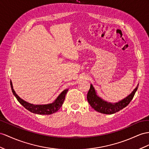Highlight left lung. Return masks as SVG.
<instances>
[{
    "label": "left lung",
    "instance_id": "left-lung-1",
    "mask_svg": "<svg viewBox=\"0 0 149 149\" xmlns=\"http://www.w3.org/2000/svg\"><path fill=\"white\" fill-rule=\"evenodd\" d=\"M138 87L139 85L136 86V88L133 90V92L128 96L123 99V100L113 104L111 102H108L102 100L101 98L98 97L93 85L91 84L90 89L87 96V101H88L91 107L94 110H96V111L103 114H111L118 112L128 105L130 101L133 100V96H134L136 91L138 89Z\"/></svg>",
    "mask_w": 149,
    "mask_h": 149
}]
</instances>
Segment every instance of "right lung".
Masks as SVG:
<instances>
[{
  "instance_id": "right-lung-1",
  "label": "right lung",
  "mask_w": 149,
  "mask_h": 149,
  "mask_svg": "<svg viewBox=\"0 0 149 149\" xmlns=\"http://www.w3.org/2000/svg\"><path fill=\"white\" fill-rule=\"evenodd\" d=\"M10 87L12 89V91L13 94L16 97L17 101L19 102V103L22 104L24 107L28 109V111H31V113L38 114H51L56 112L62 106L63 101L65 100L66 94L68 92V89L64 90L63 92L61 93L58 97L56 99V100L51 104H43V105H35L33 104H30L29 102L22 100L15 93L14 90L13 89V84L10 81Z\"/></svg>"
}]
</instances>
